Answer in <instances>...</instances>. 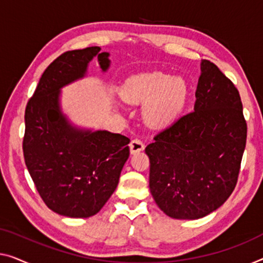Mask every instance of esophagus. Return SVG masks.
Returning <instances> with one entry per match:
<instances>
[{
    "mask_svg": "<svg viewBox=\"0 0 263 263\" xmlns=\"http://www.w3.org/2000/svg\"><path fill=\"white\" fill-rule=\"evenodd\" d=\"M144 143L142 140L136 138L131 140L130 143V150H131V154H136V152H139V151H143L144 150Z\"/></svg>",
    "mask_w": 263,
    "mask_h": 263,
    "instance_id": "34e87169",
    "label": "esophagus"
}]
</instances>
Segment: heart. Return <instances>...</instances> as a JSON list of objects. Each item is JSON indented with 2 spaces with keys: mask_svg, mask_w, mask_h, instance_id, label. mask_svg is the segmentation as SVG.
I'll return each instance as SVG.
<instances>
[{
  "mask_svg": "<svg viewBox=\"0 0 263 263\" xmlns=\"http://www.w3.org/2000/svg\"><path fill=\"white\" fill-rule=\"evenodd\" d=\"M186 96L187 85L183 78L158 72L132 78L124 88L128 103H147L144 115L154 126L169 124L182 111Z\"/></svg>",
  "mask_w": 263,
  "mask_h": 263,
  "instance_id": "1",
  "label": "heart"
}]
</instances>
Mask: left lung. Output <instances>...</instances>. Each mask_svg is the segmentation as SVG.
Masks as SVG:
<instances>
[{"label": "left lung", "mask_w": 263, "mask_h": 263, "mask_svg": "<svg viewBox=\"0 0 263 263\" xmlns=\"http://www.w3.org/2000/svg\"><path fill=\"white\" fill-rule=\"evenodd\" d=\"M193 112L145 147L150 190L167 216L204 217L236 186L247 140L240 93L216 65L203 60Z\"/></svg>", "instance_id": "obj_1"}]
</instances>
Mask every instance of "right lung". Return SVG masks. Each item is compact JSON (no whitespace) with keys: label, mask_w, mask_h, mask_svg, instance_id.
Wrapping results in <instances>:
<instances>
[{"label":"right lung","mask_w":263,"mask_h":263,"mask_svg":"<svg viewBox=\"0 0 263 263\" xmlns=\"http://www.w3.org/2000/svg\"><path fill=\"white\" fill-rule=\"evenodd\" d=\"M94 57L103 70L108 68V53H100L98 46L58 57L42 74L25 112L27 169L45 204L67 217L99 213L115 193L130 155L127 137L77 130L60 111L59 89L84 77Z\"/></svg>","instance_id":"obj_1"}]
</instances>
